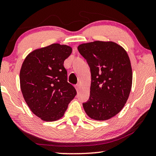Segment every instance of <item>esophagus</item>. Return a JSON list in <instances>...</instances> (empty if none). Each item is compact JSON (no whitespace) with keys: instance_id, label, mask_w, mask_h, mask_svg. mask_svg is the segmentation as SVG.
<instances>
[{"instance_id":"1","label":"esophagus","mask_w":156,"mask_h":156,"mask_svg":"<svg viewBox=\"0 0 156 156\" xmlns=\"http://www.w3.org/2000/svg\"><path fill=\"white\" fill-rule=\"evenodd\" d=\"M76 90H77V92L78 93L79 90H80V85H79L78 84L76 85Z\"/></svg>"}]
</instances>
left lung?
<instances>
[{"label": "left lung", "instance_id": "8db88e82", "mask_svg": "<svg viewBox=\"0 0 156 156\" xmlns=\"http://www.w3.org/2000/svg\"><path fill=\"white\" fill-rule=\"evenodd\" d=\"M90 69L89 100L83 103L91 119L104 121L117 115L128 100L132 69L124 48L113 41H95L78 47Z\"/></svg>", "mask_w": 156, "mask_h": 156}]
</instances>
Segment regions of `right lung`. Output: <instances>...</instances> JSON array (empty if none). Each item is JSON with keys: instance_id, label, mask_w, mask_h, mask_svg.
Instances as JSON below:
<instances>
[{"instance_id": "add662e5", "label": "right lung", "mask_w": 156, "mask_h": 156, "mask_svg": "<svg viewBox=\"0 0 156 156\" xmlns=\"http://www.w3.org/2000/svg\"><path fill=\"white\" fill-rule=\"evenodd\" d=\"M71 52L69 46L52 44L34 50L22 65L20 82L23 98L30 110L43 121L61 119L76 95L63 66Z\"/></svg>"}]
</instances>
